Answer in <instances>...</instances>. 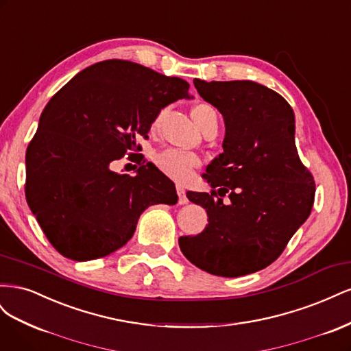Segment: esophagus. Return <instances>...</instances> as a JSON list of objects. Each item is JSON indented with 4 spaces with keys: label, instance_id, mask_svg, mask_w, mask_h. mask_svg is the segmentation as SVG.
Returning <instances> with one entry per match:
<instances>
[{
    "label": "esophagus",
    "instance_id": "obj_1",
    "mask_svg": "<svg viewBox=\"0 0 351 351\" xmlns=\"http://www.w3.org/2000/svg\"><path fill=\"white\" fill-rule=\"evenodd\" d=\"M177 195H178V204L180 205H186L189 199L186 196V190L182 186H177Z\"/></svg>",
    "mask_w": 351,
    "mask_h": 351
}]
</instances>
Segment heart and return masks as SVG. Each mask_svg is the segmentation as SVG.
<instances>
[{"label": "heart", "mask_w": 351, "mask_h": 351, "mask_svg": "<svg viewBox=\"0 0 351 351\" xmlns=\"http://www.w3.org/2000/svg\"><path fill=\"white\" fill-rule=\"evenodd\" d=\"M214 114H217L215 110L212 108L210 105H206V104H199L192 110L193 120L200 127V129L208 123V120ZM161 117H162V114H159L156 117L154 125L159 124V121H161ZM155 164L168 177L182 182V180H184L190 176V171H192L195 167L199 165V159L192 154L182 152L177 149H167L164 152H159L155 156Z\"/></svg>", "instance_id": "heart-1"}]
</instances>
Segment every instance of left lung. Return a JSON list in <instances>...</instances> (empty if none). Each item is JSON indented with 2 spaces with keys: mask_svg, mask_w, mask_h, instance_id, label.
Listing matches in <instances>:
<instances>
[{
  "mask_svg": "<svg viewBox=\"0 0 351 351\" xmlns=\"http://www.w3.org/2000/svg\"><path fill=\"white\" fill-rule=\"evenodd\" d=\"M193 83L222 114L224 152L206 167L212 192H187L190 202L206 209L208 226L178 244L197 268L241 277L282 253L311 215L315 182L297 154L293 108L280 93L252 80ZM218 194H228L229 202Z\"/></svg>",
  "mask_w": 351,
  "mask_h": 351,
  "instance_id": "left-lung-1",
  "label": "left lung"
}]
</instances>
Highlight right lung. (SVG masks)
<instances>
[{
	"label": "right lung",
	"mask_w": 351,
	"mask_h": 351,
	"mask_svg": "<svg viewBox=\"0 0 351 351\" xmlns=\"http://www.w3.org/2000/svg\"><path fill=\"white\" fill-rule=\"evenodd\" d=\"M189 83L125 60L92 64L40 114L26 151V200L62 256L92 261L123 247L142 212L176 205L174 183L152 164L119 174L111 162L147 136L167 105L190 99Z\"/></svg>",
	"instance_id": "1"
}]
</instances>
